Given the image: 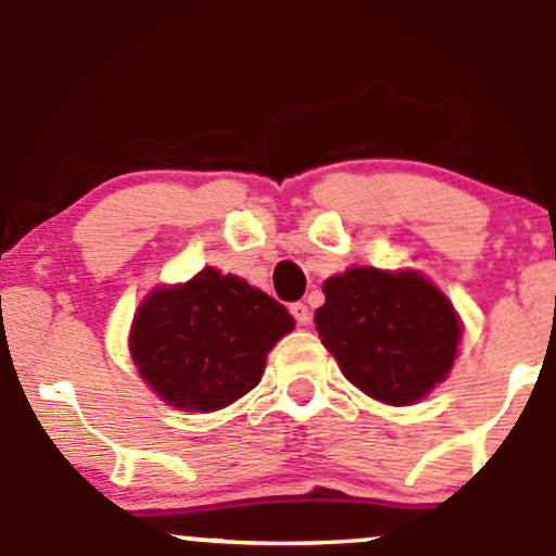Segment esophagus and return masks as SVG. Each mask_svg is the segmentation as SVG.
Here are the masks:
<instances>
[{
  "label": "esophagus",
  "mask_w": 556,
  "mask_h": 556,
  "mask_svg": "<svg viewBox=\"0 0 556 556\" xmlns=\"http://www.w3.org/2000/svg\"><path fill=\"white\" fill-rule=\"evenodd\" d=\"M290 314L295 316V321L300 324V327H308V324H311V311H308V305H305V303H292Z\"/></svg>",
  "instance_id": "esophagus-1"
}]
</instances>
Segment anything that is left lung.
Instances as JSON below:
<instances>
[{
    "label": "left lung",
    "instance_id": "1",
    "mask_svg": "<svg viewBox=\"0 0 556 556\" xmlns=\"http://www.w3.org/2000/svg\"><path fill=\"white\" fill-rule=\"evenodd\" d=\"M316 331L344 379L384 405H416L457 358L463 321L420 271L350 266L324 282Z\"/></svg>",
    "mask_w": 556,
    "mask_h": 556
}]
</instances>
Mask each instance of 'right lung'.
<instances>
[{
  "label": "right lung",
  "instance_id": "right-lung-1",
  "mask_svg": "<svg viewBox=\"0 0 556 556\" xmlns=\"http://www.w3.org/2000/svg\"><path fill=\"white\" fill-rule=\"evenodd\" d=\"M292 329L285 305L206 266L140 300L127 348L159 400L185 413H214L258 384L266 355Z\"/></svg>",
  "mask_w": 556,
  "mask_h": 556
}]
</instances>
